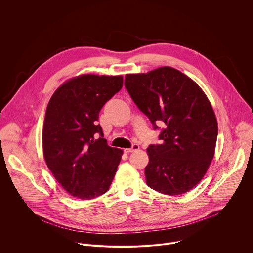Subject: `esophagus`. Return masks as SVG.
<instances>
[{"instance_id": "34e87169", "label": "esophagus", "mask_w": 253, "mask_h": 253, "mask_svg": "<svg viewBox=\"0 0 253 253\" xmlns=\"http://www.w3.org/2000/svg\"><path fill=\"white\" fill-rule=\"evenodd\" d=\"M139 145L138 144H133L132 145V147L131 148H128V149H124V152L125 153H131V152H134V151H137V150H139Z\"/></svg>"}]
</instances>
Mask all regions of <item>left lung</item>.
<instances>
[{"instance_id":"8db88e82","label":"left lung","mask_w":253,"mask_h":253,"mask_svg":"<svg viewBox=\"0 0 253 253\" xmlns=\"http://www.w3.org/2000/svg\"><path fill=\"white\" fill-rule=\"evenodd\" d=\"M124 85L154 130L164 124L161 144H151L147 149V185L166 195L189 191L205 175L217 140V121L206 95L193 80L171 67L128 74Z\"/></svg>"}]
</instances>
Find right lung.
Here are the masks:
<instances>
[{
    "label": "right lung",
    "mask_w": 253,
    "mask_h": 253,
    "mask_svg": "<svg viewBox=\"0 0 253 253\" xmlns=\"http://www.w3.org/2000/svg\"><path fill=\"white\" fill-rule=\"evenodd\" d=\"M122 76L82 75L53 94L43 129L44 157L55 179L72 196L93 199L109 189L123 151L108 146L98 124Z\"/></svg>",
    "instance_id": "right-lung-1"
}]
</instances>
